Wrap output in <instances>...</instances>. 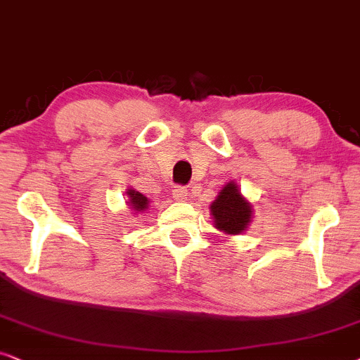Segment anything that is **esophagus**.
I'll list each match as a JSON object with an SVG mask.
<instances>
[{"instance_id":"esophagus-1","label":"esophagus","mask_w":360,"mask_h":360,"mask_svg":"<svg viewBox=\"0 0 360 360\" xmlns=\"http://www.w3.org/2000/svg\"><path fill=\"white\" fill-rule=\"evenodd\" d=\"M188 189L184 188V186H176L174 189H172V198H174L177 202H184V200H188Z\"/></svg>"}]
</instances>
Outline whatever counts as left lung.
<instances>
[{
  "label": "left lung",
  "instance_id": "left-lung-1",
  "mask_svg": "<svg viewBox=\"0 0 360 360\" xmlns=\"http://www.w3.org/2000/svg\"><path fill=\"white\" fill-rule=\"evenodd\" d=\"M210 214L214 217L215 229L222 230L229 236H238L245 232L252 222L253 207L243 198L238 186L230 181L220 191L217 199L210 205Z\"/></svg>",
  "mask_w": 360,
  "mask_h": 360
}]
</instances>
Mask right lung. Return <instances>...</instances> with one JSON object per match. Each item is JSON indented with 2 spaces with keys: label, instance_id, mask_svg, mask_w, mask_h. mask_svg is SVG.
<instances>
[{
  "label": "right lung",
  "instance_id": "1",
  "mask_svg": "<svg viewBox=\"0 0 360 360\" xmlns=\"http://www.w3.org/2000/svg\"><path fill=\"white\" fill-rule=\"evenodd\" d=\"M127 195H128V205L135 210V212H143V210L148 209V198H145L141 193H138L135 189H128L127 191Z\"/></svg>",
  "mask_w": 360,
  "mask_h": 360
}]
</instances>
